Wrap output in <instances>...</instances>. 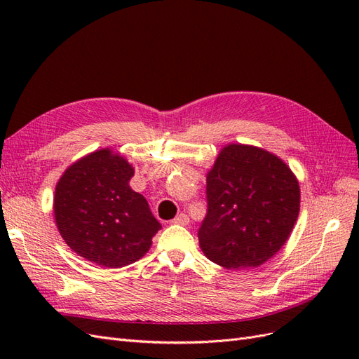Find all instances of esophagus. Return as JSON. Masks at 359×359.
Segmentation results:
<instances>
[{
  "label": "esophagus",
  "instance_id": "1",
  "mask_svg": "<svg viewBox=\"0 0 359 359\" xmlns=\"http://www.w3.org/2000/svg\"><path fill=\"white\" fill-rule=\"evenodd\" d=\"M189 222H190V219H189V215L187 214H180V215H177L175 219L172 220V223H175V224H181V226H186V224H189Z\"/></svg>",
  "mask_w": 359,
  "mask_h": 359
}]
</instances>
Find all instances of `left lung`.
Returning <instances> with one entry per match:
<instances>
[{"mask_svg":"<svg viewBox=\"0 0 359 359\" xmlns=\"http://www.w3.org/2000/svg\"><path fill=\"white\" fill-rule=\"evenodd\" d=\"M208 212L199 245L226 269L265 264L289 240L299 214L295 173L269 151L243 144L222 148L206 173Z\"/></svg>","mask_w":359,"mask_h":359,"instance_id":"1","label":"left lung"}]
</instances>
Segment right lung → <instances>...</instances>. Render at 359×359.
I'll list each match as a JSON object with an SVG mask.
<instances>
[{"label":"right lung","mask_w":359,"mask_h":359,"mask_svg":"<svg viewBox=\"0 0 359 359\" xmlns=\"http://www.w3.org/2000/svg\"><path fill=\"white\" fill-rule=\"evenodd\" d=\"M133 175V166L111 148L90 153L62 173L53 215L74 253L103 268L127 266L147 255L161 224L130 187Z\"/></svg>","instance_id":"obj_1"}]
</instances>
